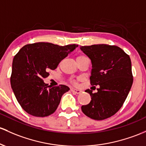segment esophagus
Here are the masks:
<instances>
[{
  "label": "esophagus",
  "mask_w": 146,
  "mask_h": 146,
  "mask_svg": "<svg viewBox=\"0 0 146 146\" xmlns=\"http://www.w3.org/2000/svg\"><path fill=\"white\" fill-rule=\"evenodd\" d=\"M71 91L75 94H79L82 92L80 90H78V89H71Z\"/></svg>",
  "instance_id": "obj_1"
}]
</instances>
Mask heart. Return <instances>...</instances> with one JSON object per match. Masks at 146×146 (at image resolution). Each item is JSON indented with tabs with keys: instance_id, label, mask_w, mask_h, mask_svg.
Returning <instances> with one entry per match:
<instances>
[{
	"instance_id": "b5f03b06",
	"label": "heart",
	"mask_w": 146,
	"mask_h": 146,
	"mask_svg": "<svg viewBox=\"0 0 146 146\" xmlns=\"http://www.w3.org/2000/svg\"><path fill=\"white\" fill-rule=\"evenodd\" d=\"M84 58H86V57H85V56L84 55H79L76 58V60H82V59ZM72 83H73V84H76V82L75 80H72Z\"/></svg>"
}]
</instances>
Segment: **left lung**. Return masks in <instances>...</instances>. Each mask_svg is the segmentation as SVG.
I'll use <instances>...</instances> for the list:
<instances>
[{
  "instance_id": "8db88e82",
  "label": "left lung",
  "mask_w": 146,
  "mask_h": 146,
  "mask_svg": "<svg viewBox=\"0 0 146 146\" xmlns=\"http://www.w3.org/2000/svg\"><path fill=\"white\" fill-rule=\"evenodd\" d=\"M80 49L92 64L91 84L100 86L96 93L85 91L90 94L91 100L82 106V111L92 119H106L121 108L132 87L131 60L116 46L97 44L81 46Z\"/></svg>"
}]
</instances>
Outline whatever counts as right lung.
Here are the masks:
<instances>
[{"instance_id": "add662e5", "label": "right lung", "mask_w": 146, "mask_h": 146, "mask_svg": "<svg viewBox=\"0 0 146 146\" xmlns=\"http://www.w3.org/2000/svg\"><path fill=\"white\" fill-rule=\"evenodd\" d=\"M78 46L38 42L25 45L14 56L11 86L17 101L27 113L45 117L55 111L62 95L70 89L63 84L51 87L43 80L49 76V70H55Z\"/></svg>"}]
</instances>
